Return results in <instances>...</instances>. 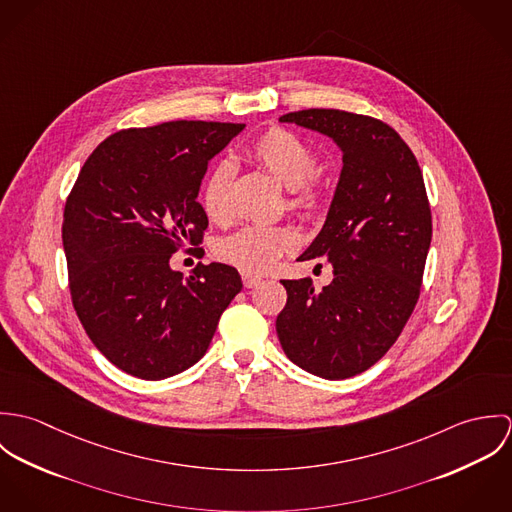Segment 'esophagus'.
Instances as JSON below:
<instances>
[{"instance_id":"34e87169","label":"esophagus","mask_w":512,"mask_h":512,"mask_svg":"<svg viewBox=\"0 0 512 512\" xmlns=\"http://www.w3.org/2000/svg\"><path fill=\"white\" fill-rule=\"evenodd\" d=\"M260 282H262L260 276H254V274H250V272H244V274H242V284H244V288H256Z\"/></svg>"}]
</instances>
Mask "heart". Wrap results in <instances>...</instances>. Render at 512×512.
<instances>
[{
	"mask_svg": "<svg viewBox=\"0 0 512 512\" xmlns=\"http://www.w3.org/2000/svg\"><path fill=\"white\" fill-rule=\"evenodd\" d=\"M252 157L290 191V207L303 217H313L321 209V191L313 183L317 173V153L295 134L270 128L250 147ZM234 167L228 159L219 161L205 179L201 203L213 222H226L232 213ZM297 236L288 226L246 224L224 236L217 246L220 260L244 270L262 274L295 248Z\"/></svg>",
	"mask_w": 512,
	"mask_h": 512,
	"instance_id": "heart-1",
	"label": "heart"
}]
</instances>
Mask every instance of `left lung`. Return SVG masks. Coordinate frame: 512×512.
<instances>
[{
	"label": "left lung",
	"mask_w": 512,
	"mask_h": 512,
	"mask_svg": "<svg viewBox=\"0 0 512 512\" xmlns=\"http://www.w3.org/2000/svg\"><path fill=\"white\" fill-rule=\"evenodd\" d=\"M280 122L331 138L343 169L325 224L299 262L323 258L333 282L282 280L288 303L276 319L288 359L327 380L365 372L396 343L420 297L432 242L422 169L384 122L309 108Z\"/></svg>",
	"instance_id": "8db88e82"
}]
</instances>
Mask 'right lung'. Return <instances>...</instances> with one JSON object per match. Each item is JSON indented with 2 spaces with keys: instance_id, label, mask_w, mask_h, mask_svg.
<instances>
[{
  "instance_id": "obj_1",
  "label": "right lung",
  "mask_w": 512,
  "mask_h": 512,
  "mask_svg": "<svg viewBox=\"0 0 512 512\" xmlns=\"http://www.w3.org/2000/svg\"><path fill=\"white\" fill-rule=\"evenodd\" d=\"M244 124L165 122L106 138L65 205L73 305L94 347L120 370L161 380L203 359L220 315L242 290L236 268L169 260L209 226L197 201L209 161Z\"/></svg>"
}]
</instances>
